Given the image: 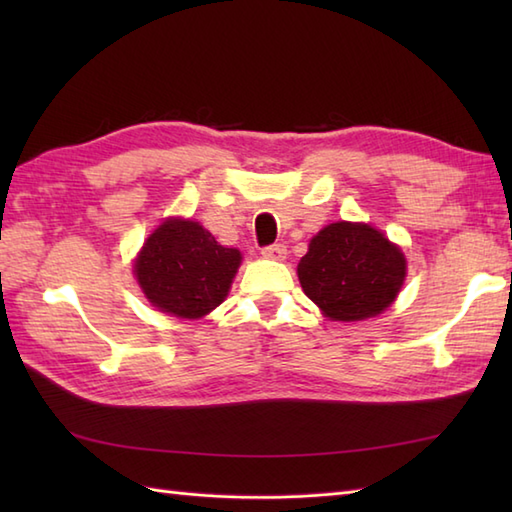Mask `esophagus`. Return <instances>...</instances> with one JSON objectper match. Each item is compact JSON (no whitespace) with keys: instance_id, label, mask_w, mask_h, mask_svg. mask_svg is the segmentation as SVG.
I'll use <instances>...</instances> for the list:
<instances>
[{"instance_id":"1","label":"esophagus","mask_w":512,"mask_h":512,"mask_svg":"<svg viewBox=\"0 0 512 512\" xmlns=\"http://www.w3.org/2000/svg\"><path fill=\"white\" fill-rule=\"evenodd\" d=\"M288 253V248L284 244H270L262 248V255L268 259H284Z\"/></svg>"}]
</instances>
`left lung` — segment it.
<instances>
[{"mask_svg":"<svg viewBox=\"0 0 512 512\" xmlns=\"http://www.w3.org/2000/svg\"><path fill=\"white\" fill-rule=\"evenodd\" d=\"M400 248L367 224L336 222L312 237L299 262L306 295L334 321H361L389 308L405 281Z\"/></svg>","mask_w":512,"mask_h":512,"instance_id":"1","label":"left lung"}]
</instances>
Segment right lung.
Here are the masks:
<instances>
[{
  "label": "right lung",
  "instance_id": "add662e5",
  "mask_svg": "<svg viewBox=\"0 0 512 512\" xmlns=\"http://www.w3.org/2000/svg\"><path fill=\"white\" fill-rule=\"evenodd\" d=\"M239 262V250L217 244L198 222L167 220L149 235L134 268L156 308L198 319L224 301Z\"/></svg>",
  "mask_w": 512,
  "mask_h": 512
}]
</instances>
